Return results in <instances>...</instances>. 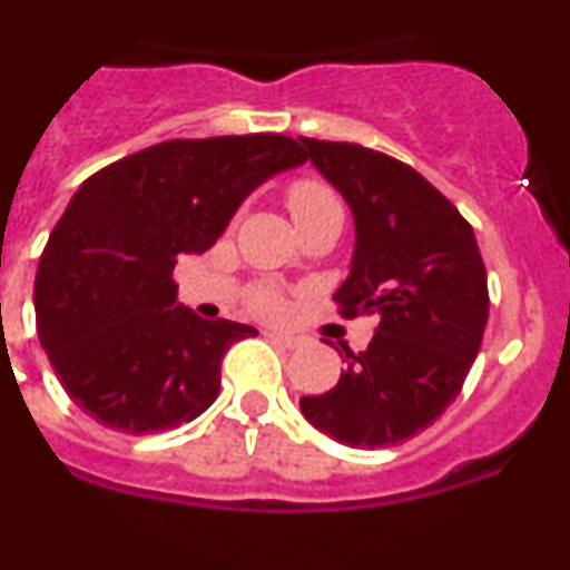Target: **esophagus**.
Returning a JSON list of instances; mask_svg holds the SVG:
<instances>
[{
	"mask_svg": "<svg viewBox=\"0 0 570 570\" xmlns=\"http://www.w3.org/2000/svg\"><path fill=\"white\" fill-rule=\"evenodd\" d=\"M267 340L278 342V345H284V347H297V345H301V340H297V336L284 334V331H267Z\"/></svg>",
	"mask_w": 570,
	"mask_h": 570,
	"instance_id": "1",
	"label": "esophagus"
}]
</instances>
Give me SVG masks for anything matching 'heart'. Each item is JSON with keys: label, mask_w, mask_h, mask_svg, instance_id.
I'll return each instance as SVG.
<instances>
[{"label": "heart", "mask_w": 570, "mask_h": 570, "mask_svg": "<svg viewBox=\"0 0 570 570\" xmlns=\"http://www.w3.org/2000/svg\"><path fill=\"white\" fill-rule=\"evenodd\" d=\"M286 203H289V212L292 217H295V225L306 223V219H314V217H323V214H342L340 200H336L334 191H331L325 184H320V180H312V178L292 184L289 195H286ZM253 306H256L258 312L273 314L281 308V297L269 289H258L256 295H253Z\"/></svg>", "instance_id": "heart-1"}]
</instances>
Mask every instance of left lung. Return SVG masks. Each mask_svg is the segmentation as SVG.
I'll return each mask as SVG.
<instances>
[{"mask_svg":"<svg viewBox=\"0 0 570 570\" xmlns=\"http://www.w3.org/2000/svg\"><path fill=\"white\" fill-rule=\"evenodd\" d=\"M303 158L353 217L345 314H379L334 390L301 397L314 429L351 449H386L423 432L460 395L488 325V273L462 214L406 164L342 141L297 138Z\"/></svg>","mask_w":570,"mask_h":570,"instance_id":"obj_1","label":"left lung"}]
</instances>
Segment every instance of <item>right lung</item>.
Instances as JSON below:
<instances>
[{
	"label": "right lung",
	"instance_id": "add662e5",
	"mask_svg": "<svg viewBox=\"0 0 570 570\" xmlns=\"http://www.w3.org/2000/svg\"><path fill=\"white\" fill-rule=\"evenodd\" d=\"M303 161L295 138L275 132L173 138L75 191L38 262L36 325L82 412L114 432L158 434L217 401L225 351L258 331L180 306L173 269Z\"/></svg>",
	"mask_w": 570,
	"mask_h": 570
}]
</instances>
